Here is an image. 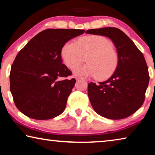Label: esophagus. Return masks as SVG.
I'll return each instance as SVG.
<instances>
[{"instance_id":"34e87169","label":"esophagus","mask_w":155,"mask_h":155,"mask_svg":"<svg viewBox=\"0 0 155 155\" xmlns=\"http://www.w3.org/2000/svg\"><path fill=\"white\" fill-rule=\"evenodd\" d=\"M76 79H77V80H80V79H81V78H76Z\"/></svg>"}]
</instances>
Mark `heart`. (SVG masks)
<instances>
[{
	"label": "heart",
	"mask_w": 155,
	"mask_h": 155,
	"mask_svg": "<svg viewBox=\"0 0 155 155\" xmlns=\"http://www.w3.org/2000/svg\"><path fill=\"white\" fill-rule=\"evenodd\" d=\"M88 54V63L75 66L82 61L83 55ZM61 55L68 68H74L76 77H95L104 79L114 73L118 65L119 56L112 41L103 35H90L80 38L77 42L67 41L62 47Z\"/></svg>",
	"instance_id": "1"
}]
</instances>
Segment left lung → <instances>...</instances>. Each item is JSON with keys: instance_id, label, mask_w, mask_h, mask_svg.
<instances>
[{"instance_id": "1", "label": "left lung", "mask_w": 155, "mask_h": 155, "mask_svg": "<svg viewBox=\"0 0 155 155\" xmlns=\"http://www.w3.org/2000/svg\"><path fill=\"white\" fill-rule=\"evenodd\" d=\"M86 33L109 38L118 53V65L111 77L98 84H88V96L97 114L111 120L130 116L140 108L148 86V68L143 54L119 28L89 29Z\"/></svg>"}]
</instances>
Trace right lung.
Returning a JSON list of instances; mask_svg holds the SVG:
<instances>
[{
	"label": "right lung",
	"mask_w": 155,
	"mask_h": 155,
	"mask_svg": "<svg viewBox=\"0 0 155 155\" xmlns=\"http://www.w3.org/2000/svg\"><path fill=\"white\" fill-rule=\"evenodd\" d=\"M85 30H44L18 52L10 72V90L20 112L35 120H49L64 111L76 80H59L71 71L62 64L63 46Z\"/></svg>",
	"instance_id": "add662e5"
}]
</instances>
